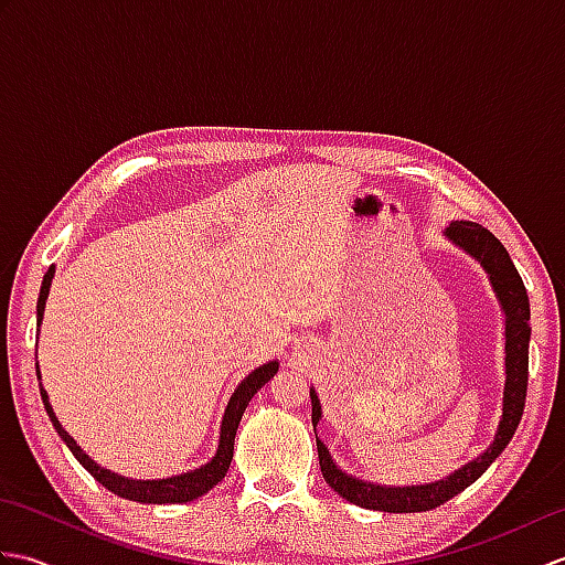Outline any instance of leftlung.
<instances>
[{
    "label": "left lung",
    "mask_w": 565,
    "mask_h": 565,
    "mask_svg": "<svg viewBox=\"0 0 565 565\" xmlns=\"http://www.w3.org/2000/svg\"><path fill=\"white\" fill-rule=\"evenodd\" d=\"M447 235L456 245L463 247L468 255H473L483 264L486 271L490 274V284H493V289L508 318L505 320L508 322L505 326L508 381H505L502 419H500L495 441L490 444L478 459L466 463L449 478H444V481L429 483V486H413V488H383V486L356 481V478L342 473L340 468L332 463L326 444L316 437L322 478H326V483L334 490V493L344 500H350L352 505L366 508V510L395 512V514L427 512L444 505V502L451 500L454 495H459L463 488L476 483L478 478L488 471V466L493 463L502 454V449L510 444L514 429H518L522 419L524 401H526V381H530V334H532L530 298H526L522 276L518 269H514L508 249L502 247L500 239L490 231H486L483 225L456 221L447 227ZM310 403H313V429H316L320 419V403H318L316 391H310Z\"/></svg>",
    "instance_id": "left-lung-1"
}]
</instances>
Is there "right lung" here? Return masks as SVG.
<instances>
[{"mask_svg": "<svg viewBox=\"0 0 565 565\" xmlns=\"http://www.w3.org/2000/svg\"><path fill=\"white\" fill-rule=\"evenodd\" d=\"M53 274L55 269L51 267L45 271L43 276V286H41V296H39V306H35V310H39V326H41V318H43V308H45V298H47V291H51V281H53ZM276 371H279V362H269L264 364L259 369L252 371V374L239 383L237 391L233 393L231 403H227L225 407V415H223V425H221V441H218V451H215L213 459L206 463L196 468V471H189V473H182V476H172V478H162V481H128V478L124 476H116L111 471H106V468L94 463L87 454H84L77 441L72 439L67 431L63 429V425L57 423V417L53 413L51 403H47V395L45 391L41 388V398H43V405H45V413L47 417H51V423L55 427V431L60 435V439H63L67 444V449L75 454V459L87 468V471L97 478V481L106 488L111 490L114 495L118 498H126V500H136V502H150V505H167V502H189V500H196L201 498L203 493H209V490L213 486H218L227 468H231V461H233V444H235V431H237V425L239 419H243V413L245 407L249 405L252 395H255L264 383H267Z\"/></svg>", "mask_w": 565, "mask_h": 565, "instance_id": "add662e5", "label": "right lung"}]
</instances>
